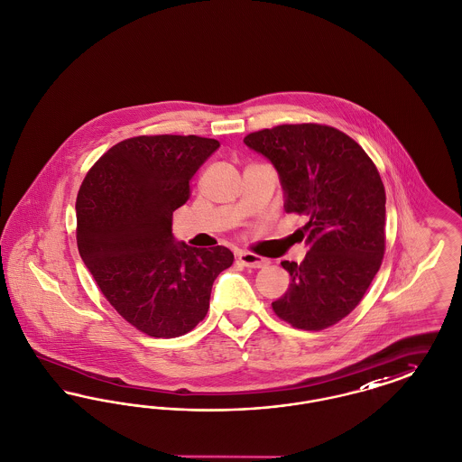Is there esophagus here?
I'll return each instance as SVG.
<instances>
[{
    "label": "esophagus",
    "mask_w": 462,
    "mask_h": 462,
    "mask_svg": "<svg viewBox=\"0 0 462 462\" xmlns=\"http://www.w3.org/2000/svg\"><path fill=\"white\" fill-rule=\"evenodd\" d=\"M238 259H240L243 265L252 267V269H259V267H263V265H267V263H269V261H267L265 257H261V255L252 254V252H240Z\"/></svg>",
    "instance_id": "esophagus-1"
}]
</instances>
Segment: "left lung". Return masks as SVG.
Listing matches in <instances>:
<instances>
[{
	"label": "left lung",
	"instance_id": "obj_1",
	"mask_svg": "<svg viewBox=\"0 0 462 462\" xmlns=\"http://www.w3.org/2000/svg\"><path fill=\"white\" fill-rule=\"evenodd\" d=\"M274 163L286 193L284 210L307 217L309 252L282 261L290 288L273 301L282 321L321 331L361 303L384 255V186L361 144L337 127L282 124L245 136Z\"/></svg>",
	"mask_w": 462,
	"mask_h": 462
}]
</instances>
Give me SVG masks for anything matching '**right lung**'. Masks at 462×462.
Listing matches in <instances>:
<instances>
[{
  "mask_svg": "<svg viewBox=\"0 0 462 462\" xmlns=\"http://www.w3.org/2000/svg\"><path fill=\"white\" fill-rule=\"evenodd\" d=\"M219 141L153 134L114 144L80 184L76 238L105 299L153 338H176L205 319L214 280L231 267L226 246L174 243L172 212Z\"/></svg>",
  "mask_w": 462,
  "mask_h": 462,
  "instance_id": "1",
  "label": "right lung"
}]
</instances>
